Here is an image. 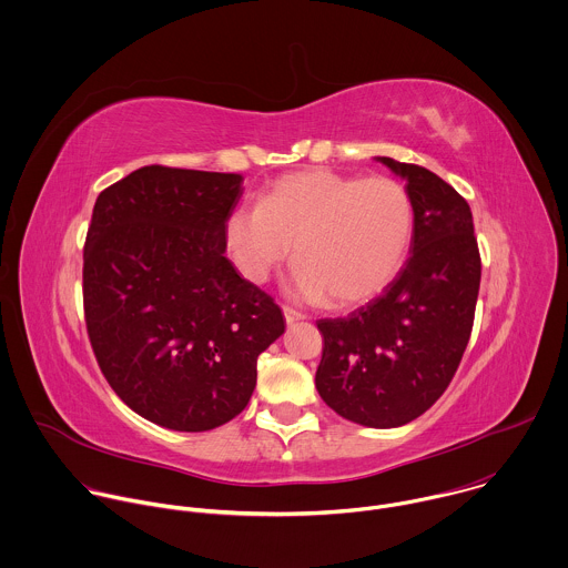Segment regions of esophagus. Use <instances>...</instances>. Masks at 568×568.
I'll list each match as a JSON object with an SVG mask.
<instances>
[{
    "label": "esophagus",
    "instance_id": "1",
    "mask_svg": "<svg viewBox=\"0 0 568 568\" xmlns=\"http://www.w3.org/2000/svg\"><path fill=\"white\" fill-rule=\"evenodd\" d=\"M283 316H285V323L287 325H292V323H298V321H305V314H301V312H296L294 307H283Z\"/></svg>",
    "mask_w": 568,
    "mask_h": 568
}]
</instances>
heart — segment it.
<instances>
[{"mask_svg": "<svg viewBox=\"0 0 568 568\" xmlns=\"http://www.w3.org/2000/svg\"><path fill=\"white\" fill-rule=\"evenodd\" d=\"M413 227V200L397 180L314 169L276 180L258 206H236L224 241L234 267L252 283L267 281L294 245V294L355 307L399 274Z\"/></svg>", "mask_w": 568, "mask_h": 568, "instance_id": "obj_1", "label": "heart"}]
</instances>
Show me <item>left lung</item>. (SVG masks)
Wrapping results in <instances>:
<instances>
[{"instance_id": "8db88e82", "label": "left lung", "mask_w": 568, "mask_h": 568, "mask_svg": "<svg viewBox=\"0 0 568 568\" xmlns=\"http://www.w3.org/2000/svg\"><path fill=\"white\" fill-rule=\"evenodd\" d=\"M406 180L415 227L397 278L346 318H323L316 388L341 417L397 428L448 388L469 342L480 254L469 204L433 171L377 158Z\"/></svg>"}]
</instances>
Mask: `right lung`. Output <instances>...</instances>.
<instances>
[{"instance_id": "obj_1", "label": "right lung", "mask_w": 568, "mask_h": 568, "mask_svg": "<svg viewBox=\"0 0 568 568\" xmlns=\"http://www.w3.org/2000/svg\"><path fill=\"white\" fill-rule=\"evenodd\" d=\"M239 173L142 166L105 189L83 247L97 362L140 417L180 433L236 417L256 357L285 332L281 307L226 258Z\"/></svg>"}]
</instances>
